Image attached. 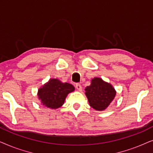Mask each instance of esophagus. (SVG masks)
<instances>
[{"mask_svg":"<svg viewBox=\"0 0 153 153\" xmlns=\"http://www.w3.org/2000/svg\"><path fill=\"white\" fill-rule=\"evenodd\" d=\"M75 88L78 89V91H82V86H81V85L79 84V83H77V84L75 85Z\"/></svg>","mask_w":153,"mask_h":153,"instance_id":"1","label":"esophagus"}]
</instances>
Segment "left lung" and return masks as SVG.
<instances>
[{
  "label": "left lung",
  "mask_w": 153,
  "mask_h": 153,
  "mask_svg": "<svg viewBox=\"0 0 153 153\" xmlns=\"http://www.w3.org/2000/svg\"><path fill=\"white\" fill-rule=\"evenodd\" d=\"M85 91L89 105L97 111L106 108L116 94L111 85L98 78L91 80V85L85 88Z\"/></svg>",
  "instance_id": "left-lung-1"
}]
</instances>
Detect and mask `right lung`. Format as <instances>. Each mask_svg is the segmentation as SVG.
<instances>
[{"instance_id": "right-lung-1", "label": "right lung", "mask_w": 153, "mask_h": 153, "mask_svg": "<svg viewBox=\"0 0 153 153\" xmlns=\"http://www.w3.org/2000/svg\"><path fill=\"white\" fill-rule=\"evenodd\" d=\"M74 89V87L69 83H62L57 79H51L39 89L38 95L44 105L56 109L64 104L66 96Z\"/></svg>"}]
</instances>
